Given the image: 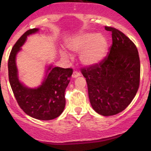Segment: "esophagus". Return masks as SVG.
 Returning a JSON list of instances; mask_svg holds the SVG:
<instances>
[{"instance_id":"1","label":"esophagus","mask_w":151,"mask_h":151,"mask_svg":"<svg viewBox=\"0 0 151 151\" xmlns=\"http://www.w3.org/2000/svg\"><path fill=\"white\" fill-rule=\"evenodd\" d=\"M81 76V74L77 71H74L73 72V74H72V77L73 78H77L78 76Z\"/></svg>"}]
</instances>
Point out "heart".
Returning a JSON list of instances; mask_svg holds the SVG:
<instances>
[{"label":"heart","instance_id":"1","mask_svg":"<svg viewBox=\"0 0 151 151\" xmlns=\"http://www.w3.org/2000/svg\"><path fill=\"white\" fill-rule=\"evenodd\" d=\"M108 41L101 34L84 33L74 37L68 43V48L75 52H80V60L86 65L100 63L108 52ZM64 56H67L65 53Z\"/></svg>","mask_w":151,"mask_h":151}]
</instances>
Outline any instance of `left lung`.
<instances>
[{"label": "left lung", "mask_w": 151, "mask_h": 151, "mask_svg": "<svg viewBox=\"0 0 151 151\" xmlns=\"http://www.w3.org/2000/svg\"><path fill=\"white\" fill-rule=\"evenodd\" d=\"M112 32V45L100 63L81 69L86 78L93 109L111 116L131 104L139 86L140 60L137 47L120 31L105 26Z\"/></svg>", "instance_id": "8db88e82"}]
</instances>
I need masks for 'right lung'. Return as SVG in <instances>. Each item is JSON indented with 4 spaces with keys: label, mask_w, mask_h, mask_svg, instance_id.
<instances>
[{
    "label": "right lung",
    "mask_w": 151,
    "mask_h": 151,
    "mask_svg": "<svg viewBox=\"0 0 151 151\" xmlns=\"http://www.w3.org/2000/svg\"><path fill=\"white\" fill-rule=\"evenodd\" d=\"M34 28L27 30L14 45L8 59V74L12 91L20 109L26 114L37 119L51 120L63 112L65 106V92L73 73V69L51 67L42 85L29 88L18 80L16 55L29 35L38 32Z\"/></svg>",
    "instance_id": "1"
}]
</instances>
